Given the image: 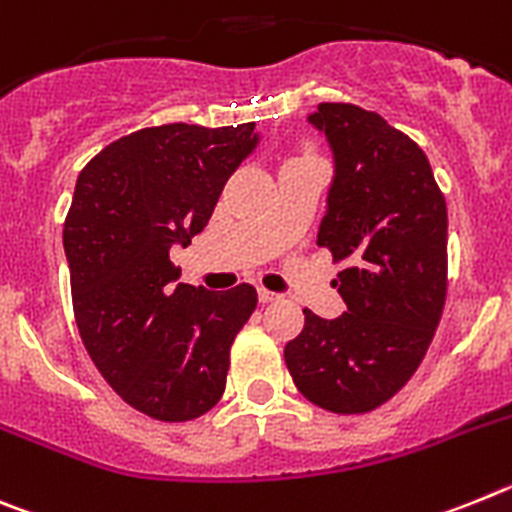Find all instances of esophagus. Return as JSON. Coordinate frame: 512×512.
<instances>
[{"instance_id": "1", "label": "esophagus", "mask_w": 512, "mask_h": 512, "mask_svg": "<svg viewBox=\"0 0 512 512\" xmlns=\"http://www.w3.org/2000/svg\"><path fill=\"white\" fill-rule=\"evenodd\" d=\"M257 296H260V304H273V301L281 299L278 293L268 291V288H260V291H257Z\"/></svg>"}]
</instances>
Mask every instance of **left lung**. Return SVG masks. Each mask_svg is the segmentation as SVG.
Returning <instances> with one entry per match:
<instances>
[{
	"instance_id": "8db88e82",
	"label": "left lung",
	"mask_w": 512,
	"mask_h": 512,
	"mask_svg": "<svg viewBox=\"0 0 512 512\" xmlns=\"http://www.w3.org/2000/svg\"><path fill=\"white\" fill-rule=\"evenodd\" d=\"M335 154V180L317 244L345 262V314L304 309L286 345L296 389L322 410L363 415L389 402L422 363L448 288V213L425 151L350 102L309 115Z\"/></svg>"
}]
</instances>
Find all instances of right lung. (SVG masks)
<instances>
[{
  "label": "right lung",
  "mask_w": 512,
  "mask_h": 512,
  "mask_svg": "<svg viewBox=\"0 0 512 512\" xmlns=\"http://www.w3.org/2000/svg\"><path fill=\"white\" fill-rule=\"evenodd\" d=\"M255 144V123H167L113 141L79 172L64 221L74 319L102 379L154 420L188 422L219 404L231 342L257 306L250 283L175 286L170 260Z\"/></svg>",
  "instance_id": "add662e5"
}]
</instances>
